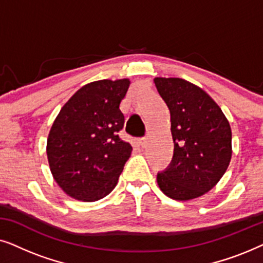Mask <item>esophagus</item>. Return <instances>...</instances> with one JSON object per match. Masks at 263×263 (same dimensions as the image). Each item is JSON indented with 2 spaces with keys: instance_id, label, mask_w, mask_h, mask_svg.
<instances>
[{
  "instance_id": "1",
  "label": "esophagus",
  "mask_w": 263,
  "mask_h": 263,
  "mask_svg": "<svg viewBox=\"0 0 263 263\" xmlns=\"http://www.w3.org/2000/svg\"><path fill=\"white\" fill-rule=\"evenodd\" d=\"M139 145L141 148H145V147L147 146V139L146 138H141L139 139Z\"/></svg>"
}]
</instances>
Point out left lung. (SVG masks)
I'll return each mask as SVG.
<instances>
[{
	"mask_svg": "<svg viewBox=\"0 0 263 263\" xmlns=\"http://www.w3.org/2000/svg\"><path fill=\"white\" fill-rule=\"evenodd\" d=\"M171 115L174 158L158 174L161 192L170 199L189 201L217 185L232 157L228 118L210 95L179 78H154Z\"/></svg>",
	"mask_w": 263,
	"mask_h": 263,
	"instance_id": "8db88e82",
	"label": "left lung"
}]
</instances>
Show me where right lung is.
Segmentation results:
<instances>
[{"label":"right lung","mask_w":263,"mask_h":263,"mask_svg":"<svg viewBox=\"0 0 263 263\" xmlns=\"http://www.w3.org/2000/svg\"><path fill=\"white\" fill-rule=\"evenodd\" d=\"M130 80H98L78 89L53 121L46 142L52 177L68 196L84 202L112 192L133 147L120 139V110Z\"/></svg>","instance_id":"1"}]
</instances>
